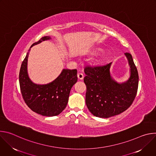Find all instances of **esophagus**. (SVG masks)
Segmentation results:
<instances>
[{
    "label": "esophagus",
    "mask_w": 156,
    "mask_h": 156,
    "mask_svg": "<svg viewBox=\"0 0 156 156\" xmlns=\"http://www.w3.org/2000/svg\"><path fill=\"white\" fill-rule=\"evenodd\" d=\"M77 76L78 78V79L80 80H83L84 78V75L83 73H78V75H77Z\"/></svg>",
    "instance_id": "obj_1"
}]
</instances>
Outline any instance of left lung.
Returning <instances> with one entry per match:
<instances>
[{"label":"left lung","mask_w":156,"mask_h":156,"mask_svg":"<svg viewBox=\"0 0 156 156\" xmlns=\"http://www.w3.org/2000/svg\"><path fill=\"white\" fill-rule=\"evenodd\" d=\"M125 54L130 66L131 75L128 81L121 84L110 76L111 63L85 66L86 104L96 117L108 118L119 115L128 108L135 100L138 87V73L131 54Z\"/></svg>","instance_id":"8db88e82"}]
</instances>
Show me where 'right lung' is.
Returning a JSON list of instances; mask_svg holds the SVG:
<instances>
[{
	"mask_svg": "<svg viewBox=\"0 0 156 156\" xmlns=\"http://www.w3.org/2000/svg\"><path fill=\"white\" fill-rule=\"evenodd\" d=\"M51 39L42 37L32 44L31 48L42 41ZM27 53L21 63L19 73V82L22 97L33 112L43 116L52 117L60 114L67 105L70 92L77 81L76 69H63L61 74L52 82L39 85L33 83L28 77Z\"/></svg>",
	"mask_w": 156,
	"mask_h": 156,
	"instance_id": "add662e5",
	"label": "right lung"
}]
</instances>
